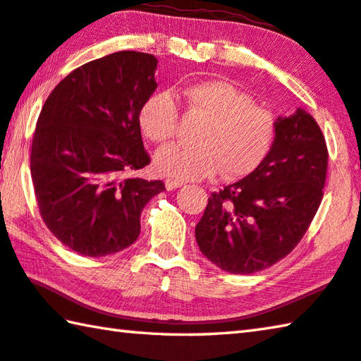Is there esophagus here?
Here are the masks:
<instances>
[{"mask_svg": "<svg viewBox=\"0 0 361 361\" xmlns=\"http://www.w3.org/2000/svg\"><path fill=\"white\" fill-rule=\"evenodd\" d=\"M185 183L180 181V180H175V178H167L166 180V188L169 189V191H173V189L176 188H181Z\"/></svg>", "mask_w": 361, "mask_h": 361, "instance_id": "1", "label": "esophagus"}]
</instances>
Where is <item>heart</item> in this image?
<instances>
[{
	"label": "heart",
	"mask_w": 361,
	"mask_h": 361,
	"mask_svg": "<svg viewBox=\"0 0 361 361\" xmlns=\"http://www.w3.org/2000/svg\"><path fill=\"white\" fill-rule=\"evenodd\" d=\"M178 99L188 114L205 119V124L195 138L197 146L173 145L157 152L154 166L159 173L189 181L210 178L223 170L229 178H242L264 162L277 135L272 109L219 79L188 85ZM178 121V106L167 92L151 94L140 106V129L152 143L170 142Z\"/></svg>",
	"instance_id": "1"
}]
</instances>
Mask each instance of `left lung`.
Segmentation results:
<instances>
[{
  "label": "left lung",
  "instance_id": "8db88e82",
  "mask_svg": "<svg viewBox=\"0 0 361 361\" xmlns=\"http://www.w3.org/2000/svg\"><path fill=\"white\" fill-rule=\"evenodd\" d=\"M326 169V142L312 116L298 109L279 118L264 162L212 192L195 226L200 252L231 274L259 272L283 259L319 210Z\"/></svg>",
  "mask_w": 361,
  "mask_h": 361
}]
</instances>
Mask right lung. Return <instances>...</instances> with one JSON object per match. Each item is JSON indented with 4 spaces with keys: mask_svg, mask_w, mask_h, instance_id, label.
<instances>
[{
    "mask_svg": "<svg viewBox=\"0 0 361 361\" xmlns=\"http://www.w3.org/2000/svg\"><path fill=\"white\" fill-rule=\"evenodd\" d=\"M157 59L121 51L84 63L42 106L30 169L47 229L82 256H106L140 235V215L161 180L127 176L148 166L138 111L154 92Z\"/></svg>",
    "mask_w": 361,
    "mask_h": 361,
    "instance_id": "obj_1",
    "label": "right lung"
}]
</instances>
